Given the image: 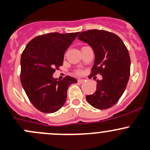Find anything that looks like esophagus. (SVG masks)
<instances>
[{
	"instance_id": "34e87169",
	"label": "esophagus",
	"mask_w": 150,
	"mask_h": 150,
	"mask_svg": "<svg viewBox=\"0 0 150 150\" xmlns=\"http://www.w3.org/2000/svg\"><path fill=\"white\" fill-rule=\"evenodd\" d=\"M77 81H78V83H79V84H81V83H83L84 81V79H79L77 80Z\"/></svg>"
}]
</instances>
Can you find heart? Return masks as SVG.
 <instances>
[{"label": "heart", "mask_w": 150, "mask_h": 150, "mask_svg": "<svg viewBox=\"0 0 150 150\" xmlns=\"http://www.w3.org/2000/svg\"><path fill=\"white\" fill-rule=\"evenodd\" d=\"M76 73L79 74H81V71H76Z\"/></svg>", "instance_id": "obj_1"}]
</instances>
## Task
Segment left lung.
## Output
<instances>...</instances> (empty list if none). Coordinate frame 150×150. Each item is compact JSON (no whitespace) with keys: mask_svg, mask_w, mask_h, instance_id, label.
<instances>
[{"mask_svg":"<svg viewBox=\"0 0 150 150\" xmlns=\"http://www.w3.org/2000/svg\"><path fill=\"white\" fill-rule=\"evenodd\" d=\"M78 38L88 44L95 53L94 65L89 78L100 74L97 88L86 96L87 102L98 109L113 106L125 91L130 77V59L128 50L119 36L103 30L80 33Z\"/></svg>","mask_w":150,"mask_h":150,"instance_id":"obj_1","label":"left lung"}]
</instances>
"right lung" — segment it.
<instances>
[{
	"mask_svg": "<svg viewBox=\"0 0 150 150\" xmlns=\"http://www.w3.org/2000/svg\"><path fill=\"white\" fill-rule=\"evenodd\" d=\"M78 34L55 32L38 35L22 53L21 84L30 101L40 112L58 111L67 98L68 87L77 82L69 76L57 80L52 74L63 66L65 52Z\"/></svg>",
	"mask_w": 150,
	"mask_h": 150,
	"instance_id": "1",
	"label": "right lung"
}]
</instances>
